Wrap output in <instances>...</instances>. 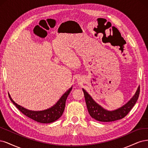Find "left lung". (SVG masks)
<instances>
[{"mask_svg": "<svg viewBox=\"0 0 148 148\" xmlns=\"http://www.w3.org/2000/svg\"><path fill=\"white\" fill-rule=\"evenodd\" d=\"M82 90L84 93L88 111L90 116L97 121L107 122L119 120V119L125 117L127 115L137 101V99L139 97L140 87H139L138 88L135 95L125 105L113 111L105 110L95 102L84 89Z\"/></svg>", "mask_w": 148, "mask_h": 148, "instance_id": "obj_1", "label": "left lung"}]
</instances>
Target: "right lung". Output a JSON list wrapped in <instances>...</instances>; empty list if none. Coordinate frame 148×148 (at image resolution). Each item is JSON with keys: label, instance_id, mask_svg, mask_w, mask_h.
<instances>
[{"label": "right lung", "instance_id": "add662e5", "mask_svg": "<svg viewBox=\"0 0 148 148\" xmlns=\"http://www.w3.org/2000/svg\"><path fill=\"white\" fill-rule=\"evenodd\" d=\"M71 89H72V87L70 88L69 90H68V91L61 97V98L59 99V101L57 102V103L55 106L49 109H47V110L42 111H33L27 110V109L23 108L22 106L18 105V104L15 103V101L11 98L9 94L8 96L14 105H15L23 114H25V116L31 118V119H33V120L37 122L43 123H49L55 122L62 116V114H63L64 110L66 99H67Z\"/></svg>", "mask_w": 148, "mask_h": 148}]
</instances>
